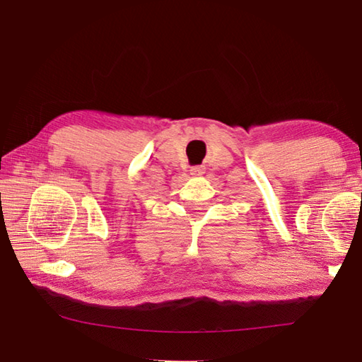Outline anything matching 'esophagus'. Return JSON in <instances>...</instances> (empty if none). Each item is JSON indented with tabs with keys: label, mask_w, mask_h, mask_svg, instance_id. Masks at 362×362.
<instances>
[{
	"label": "esophagus",
	"mask_w": 362,
	"mask_h": 362,
	"mask_svg": "<svg viewBox=\"0 0 362 362\" xmlns=\"http://www.w3.org/2000/svg\"><path fill=\"white\" fill-rule=\"evenodd\" d=\"M189 173H192V175H194V177H199V175H203L206 173V168L204 166H194V168L189 169Z\"/></svg>",
	"instance_id": "1"
}]
</instances>
